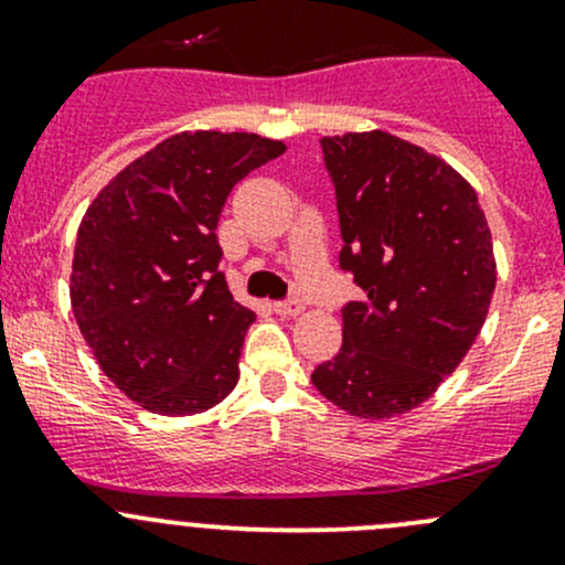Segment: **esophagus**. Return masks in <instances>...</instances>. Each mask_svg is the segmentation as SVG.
<instances>
[{"label": "esophagus", "instance_id": "34e87169", "mask_svg": "<svg viewBox=\"0 0 565 565\" xmlns=\"http://www.w3.org/2000/svg\"><path fill=\"white\" fill-rule=\"evenodd\" d=\"M273 311H276L278 317H298L300 311H303V303H300V300H281V303L273 306Z\"/></svg>", "mask_w": 565, "mask_h": 565}]
</instances>
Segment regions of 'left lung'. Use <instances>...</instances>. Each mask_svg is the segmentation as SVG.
Listing matches in <instances>:
<instances>
[{
    "label": "left lung",
    "instance_id": "8db88e82",
    "mask_svg": "<svg viewBox=\"0 0 565 565\" xmlns=\"http://www.w3.org/2000/svg\"><path fill=\"white\" fill-rule=\"evenodd\" d=\"M339 262L363 300L341 309V350L311 383L355 418L420 407L457 372L498 281L492 232L457 169L385 130L322 136Z\"/></svg>",
    "mask_w": 565,
    "mask_h": 565
}]
</instances>
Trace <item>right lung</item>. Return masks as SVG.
<instances>
[{
  "instance_id": "add662e5",
  "label": "right lung",
  "mask_w": 565,
  "mask_h": 565,
  "mask_svg": "<svg viewBox=\"0 0 565 565\" xmlns=\"http://www.w3.org/2000/svg\"><path fill=\"white\" fill-rule=\"evenodd\" d=\"M287 150L256 134L182 130L93 199L73 250L71 303L104 374L158 415L215 407L237 385L256 315L218 270L232 188Z\"/></svg>"
}]
</instances>
